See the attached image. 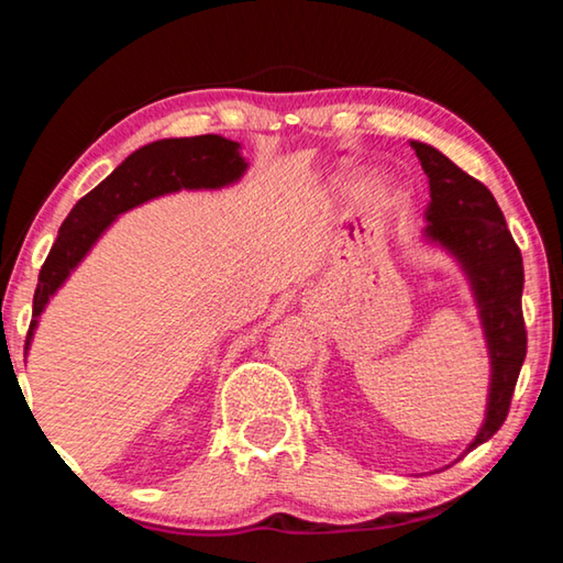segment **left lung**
Returning a JSON list of instances; mask_svg holds the SVG:
<instances>
[{
  "label": "left lung",
  "mask_w": 563,
  "mask_h": 563,
  "mask_svg": "<svg viewBox=\"0 0 563 563\" xmlns=\"http://www.w3.org/2000/svg\"><path fill=\"white\" fill-rule=\"evenodd\" d=\"M412 148L430 178L432 201L424 211V238L442 245L462 265L489 350L487 415L474 442L466 446V452H472L492 440L507 419L519 369L527 357V328L521 316L523 263L492 190L464 174L434 146L412 141Z\"/></svg>",
  "instance_id": "1"
}]
</instances>
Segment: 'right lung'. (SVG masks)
<instances>
[{"label":"right lung","mask_w":563,"mask_h":563,"mask_svg":"<svg viewBox=\"0 0 563 563\" xmlns=\"http://www.w3.org/2000/svg\"><path fill=\"white\" fill-rule=\"evenodd\" d=\"M245 168L247 164L241 156V144L216 136V133L194 139H164L133 151L121 166L113 168L111 176L103 178L71 208V213L62 223L59 235L40 271L24 352L32 345L46 302L121 213L151 201V198L176 194L184 188L216 190L231 186L241 180Z\"/></svg>","instance_id":"1"}]
</instances>
